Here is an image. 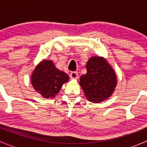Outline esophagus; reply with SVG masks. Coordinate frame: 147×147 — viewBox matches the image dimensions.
Returning <instances> with one entry per match:
<instances>
[{"mask_svg": "<svg viewBox=\"0 0 147 147\" xmlns=\"http://www.w3.org/2000/svg\"><path fill=\"white\" fill-rule=\"evenodd\" d=\"M69 76H70V78L71 79H78V72H72L70 73V75H69Z\"/></svg>", "mask_w": 147, "mask_h": 147, "instance_id": "1", "label": "esophagus"}]
</instances>
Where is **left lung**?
I'll use <instances>...</instances> for the list:
<instances>
[{
    "label": "left lung",
    "mask_w": 147,
    "mask_h": 147,
    "mask_svg": "<svg viewBox=\"0 0 147 147\" xmlns=\"http://www.w3.org/2000/svg\"><path fill=\"white\" fill-rule=\"evenodd\" d=\"M87 73L80 78V84L89 101L100 103L109 98L116 87V74L106 59L94 56L86 64Z\"/></svg>",
    "instance_id": "1"
}]
</instances>
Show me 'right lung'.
I'll return each instance as SVG.
<instances>
[{
	"label": "right lung",
	"instance_id": "obj_1",
	"mask_svg": "<svg viewBox=\"0 0 147 147\" xmlns=\"http://www.w3.org/2000/svg\"><path fill=\"white\" fill-rule=\"evenodd\" d=\"M69 77L55 67L51 60H42L35 68L31 76L34 89L45 98H53L60 92Z\"/></svg>",
	"mask_w": 147,
	"mask_h": 147
}]
</instances>
